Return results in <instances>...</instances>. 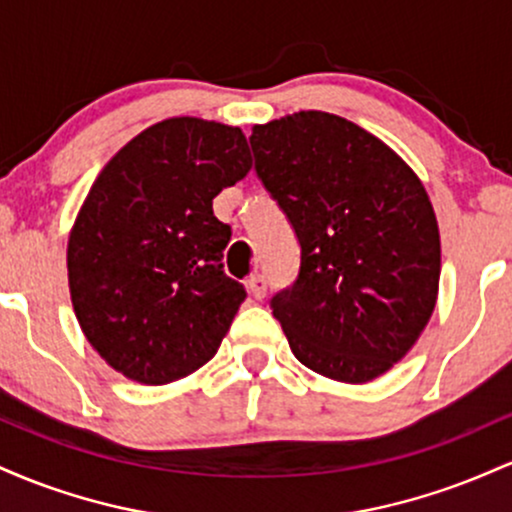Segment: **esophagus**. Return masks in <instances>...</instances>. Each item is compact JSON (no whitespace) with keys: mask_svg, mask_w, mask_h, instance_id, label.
I'll use <instances>...</instances> for the list:
<instances>
[{"mask_svg":"<svg viewBox=\"0 0 512 512\" xmlns=\"http://www.w3.org/2000/svg\"><path fill=\"white\" fill-rule=\"evenodd\" d=\"M248 291H250V296L252 298H257V301H260V298H264L267 296V279H264L262 274H255V276H250L248 279Z\"/></svg>","mask_w":512,"mask_h":512,"instance_id":"esophagus-1","label":"esophagus"}]
</instances>
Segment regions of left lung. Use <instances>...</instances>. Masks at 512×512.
I'll list each match as a JSON object with an SVG mask.
<instances>
[{
  "mask_svg": "<svg viewBox=\"0 0 512 512\" xmlns=\"http://www.w3.org/2000/svg\"><path fill=\"white\" fill-rule=\"evenodd\" d=\"M250 144L301 243L296 284L272 298L293 356L337 383L387 373L438 301L440 233L424 182L383 139L322 110L255 125Z\"/></svg>",
  "mask_w": 512,
  "mask_h": 512,
  "instance_id": "obj_1",
  "label": "left lung"
}]
</instances>
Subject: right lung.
<instances>
[{
	"label": "right lung",
	"mask_w": 512,
	"mask_h": 512,
	"mask_svg": "<svg viewBox=\"0 0 512 512\" xmlns=\"http://www.w3.org/2000/svg\"><path fill=\"white\" fill-rule=\"evenodd\" d=\"M252 168L243 129L168 117L105 163L67 243L74 315L98 356L142 385L214 358L245 289L223 274L231 228L211 202Z\"/></svg>",
	"instance_id": "right-lung-1"
}]
</instances>
